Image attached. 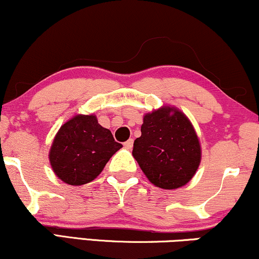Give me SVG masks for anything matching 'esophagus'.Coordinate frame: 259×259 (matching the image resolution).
Here are the masks:
<instances>
[{"label":"esophagus","instance_id":"esophagus-1","mask_svg":"<svg viewBox=\"0 0 259 259\" xmlns=\"http://www.w3.org/2000/svg\"><path fill=\"white\" fill-rule=\"evenodd\" d=\"M132 146H133V139H128L126 143H124V148L126 149L131 150L132 149Z\"/></svg>","mask_w":259,"mask_h":259}]
</instances>
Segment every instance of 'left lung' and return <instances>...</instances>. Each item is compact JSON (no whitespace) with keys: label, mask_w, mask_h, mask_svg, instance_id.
I'll return each mask as SVG.
<instances>
[{"label":"left lung","mask_w":259,"mask_h":259,"mask_svg":"<svg viewBox=\"0 0 259 259\" xmlns=\"http://www.w3.org/2000/svg\"><path fill=\"white\" fill-rule=\"evenodd\" d=\"M132 155L151 184L164 190L186 185L196 174L202 149L183 111L163 105L144 115Z\"/></svg>","instance_id":"left-lung-1"}]
</instances>
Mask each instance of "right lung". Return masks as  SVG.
Here are the masks:
<instances>
[{
    "mask_svg": "<svg viewBox=\"0 0 259 259\" xmlns=\"http://www.w3.org/2000/svg\"><path fill=\"white\" fill-rule=\"evenodd\" d=\"M108 128L91 115H75L63 123L54 138L49 161L56 177L63 183L79 186L95 180L117 150Z\"/></svg>",
    "mask_w": 259,
    "mask_h": 259,
    "instance_id": "right-lung-1",
    "label": "right lung"
}]
</instances>
